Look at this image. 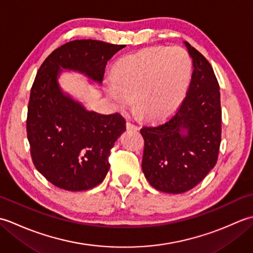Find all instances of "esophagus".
I'll return each mask as SVG.
<instances>
[{
	"mask_svg": "<svg viewBox=\"0 0 253 253\" xmlns=\"http://www.w3.org/2000/svg\"><path fill=\"white\" fill-rule=\"evenodd\" d=\"M126 127H127L128 130H139V127L136 126V125H133V124H131L130 122H127Z\"/></svg>",
	"mask_w": 253,
	"mask_h": 253,
	"instance_id": "34e87169",
	"label": "esophagus"
}]
</instances>
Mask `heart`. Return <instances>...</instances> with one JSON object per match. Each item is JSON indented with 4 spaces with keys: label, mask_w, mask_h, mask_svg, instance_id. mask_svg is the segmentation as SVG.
<instances>
[{
    "label": "heart",
    "mask_w": 253,
    "mask_h": 253,
    "mask_svg": "<svg viewBox=\"0 0 253 253\" xmlns=\"http://www.w3.org/2000/svg\"><path fill=\"white\" fill-rule=\"evenodd\" d=\"M191 74L192 61L182 47H149L122 58L115 78H106L105 91L120 111L131 107L136 98L139 115L160 120L180 105Z\"/></svg>",
    "instance_id": "1"
}]
</instances>
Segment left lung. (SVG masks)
<instances>
[{"label": "left lung", "instance_id": "8db88e82", "mask_svg": "<svg viewBox=\"0 0 253 253\" xmlns=\"http://www.w3.org/2000/svg\"><path fill=\"white\" fill-rule=\"evenodd\" d=\"M192 60L186 98L169 120L144 126L141 169L157 190L182 193L197 186L216 164L222 131L221 94L207 58L184 42Z\"/></svg>", "mask_w": 253, "mask_h": 253}]
</instances>
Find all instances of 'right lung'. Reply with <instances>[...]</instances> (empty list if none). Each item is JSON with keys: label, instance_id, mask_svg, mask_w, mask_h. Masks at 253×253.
<instances>
[{"label": "right lung", "instance_id": "obj_1", "mask_svg": "<svg viewBox=\"0 0 253 253\" xmlns=\"http://www.w3.org/2000/svg\"><path fill=\"white\" fill-rule=\"evenodd\" d=\"M125 46L74 40L53 51L37 73L27 137L36 169L61 189L88 190L105 178L110 151L126 130V121L118 113L89 111L63 90L58 79L64 72H75L89 78V84H101L107 61Z\"/></svg>", "mask_w": 253, "mask_h": 253}]
</instances>
